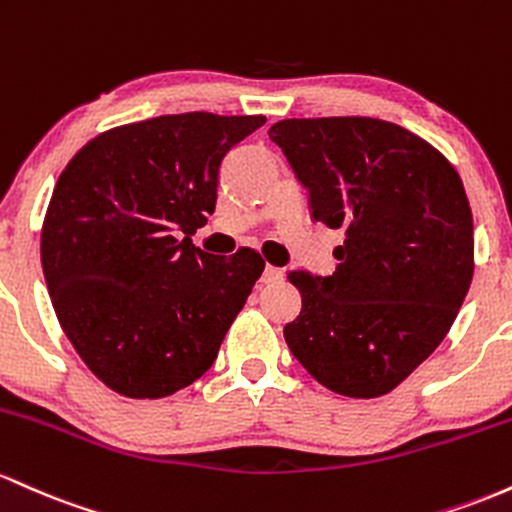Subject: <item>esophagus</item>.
I'll return each instance as SVG.
<instances>
[{
    "mask_svg": "<svg viewBox=\"0 0 512 512\" xmlns=\"http://www.w3.org/2000/svg\"><path fill=\"white\" fill-rule=\"evenodd\" d=\"M280 278H283V271H280V268L266 266V271H263V275H261V283L268 285V283H275V280H280Z\"/></svg>",
    "mask_w": 512,
    "mask_h": 512,
    "instance_id": "34e87169",
    "label": "esophagus"
}]
</instances>
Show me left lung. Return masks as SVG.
I'll list each match as a JSON object with an SVG mask.
<instances>
[{
  "label": "left lung",
  "instance_id": "1",
  "mask_svg": "<svg viewBox=\"0 0 512 512\" xmlns=\"http://www.w3.org/2000/svg\"><path fill=\"white\" fill-rule=\"evenodd\" d=\"M271 140L309 188L312 217L343 229L331 278L290 271L300 317L285 341L331 392L377 399L440 346L474 275V222L457 169L380 118H290Z\"/></svg>",
  "mask_w": 512,
  "mask_h": 512
}]
</instances>
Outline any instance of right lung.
<instances>
[{
    "mask_svg": "<svg viewBox=\"0 0 512 512\" xmlns=\"http://www.w3.org/2000/svg\"><path fill=\"white\" fill-rule=\"evenodd\" d=\"M263 116L195 111L111 128L55 183L40 261L57 321L116 394L162 399L203 377L266 261L195 249L220 164Z\"/></svg>",
    "mask_w": 512,
    "mask_h": 512,
    "instance_id": "obj_1",
    "label": "right lung"
}]
</instances>
